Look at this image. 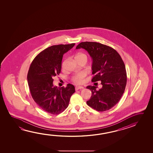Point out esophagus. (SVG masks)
Returning <instances> with one entry per match:
<instances>
[{
  "instance_id": "34e87169",
  "label": "esophagus",
  "mask_w": 153,
  "mask_h": 153,
  "mask_svg": "<svg viewBox=\"0 0 153 153\" xmlns=\"http://www.w3.org/2000/svg\"><path fill=\"white\" fill-rule=\"evenodd\" d=\"M83 86H76L75 88V90L77 91V90H79V89H82V88H83Z\"/></svg>"
}]
</instances>
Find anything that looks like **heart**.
I'll use <instances>...</instances> for the list:
<instances>
[{
  "mask_svg": "<svg viewBox=\"0 0 153 153\" xmlns=\"http://www.w3.org/2000/svg\"><path fill=\"white\" fill-rule=\"evenodd\" d=\"M84 57L86 58V56L85 54H83V53H80L78 54L77 55L76 57V59L78 57ZM66 62V60H65L64 62L62 63V68L65 67V64ZM86 76V74L85 72H80V73H78L75 75L73 76V77L71 78V81L73 83L77 84H81L83 83L85 80V78Z\"/></svg>",
  "mask_w": 153,
  "mask_h": 153,
  "instance_id": "heart-1",
  "label": "heart"
}]
</instances>
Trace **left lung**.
Returning <instances> with one entry per match:
<instances>
[{
	"label": "left lung",
	"instance_id": "obj_1",
	"mask_svg": "<svg viewBox=\"0 0 153 153\" xmlns=\"http://www.w3.org/2000/svg\"><path fill=\"white\" fill-rule=\"evenodd\" d=\"M85 49L92 59L91 81L101 82L102 88L88 86L92 92L88 105L98 111L110 110L120 100L126 88V68L120 55L109 46L96 42H82L76 49Z\"/></svg>",
	"mask_w": 153,
	"mask_h": 153
}]
</instances>
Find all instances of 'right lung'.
<instances>
[{
  "instance_id": "1",
  "label": "right lung",
  "mask_w": 153,
  "mask_h": 153,
  "mask_svg": "<svg viewBox=\"0 0 153 153\" xmlns=\"http://www.w3.org/2000/svg\"><path fill=\"white\" fill-rule=\"evenodd\" d=\"M75 43L51 46L41 51L33 59L27 74V81L33 99L42 110L52 114H59L67 108L74 86H54L55 76L59 75L63 54Z\"/></svg>"
}]
</instances>
